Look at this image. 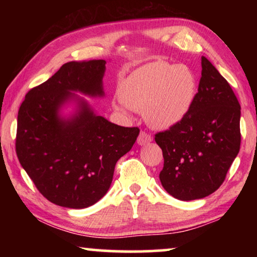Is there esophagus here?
Instances as JSON below:
<instances>
[{
  "label": "esophagus",
  "instance_id": "obj_1",
  "mask_svg": "<svg viewBox=\"0 0 257 257\" xmlns=\"http://www.w3.org/2000/svg\"><path fill=\"white\" fill-rule=\"evenodd\" d=\"M152 141H153V137H152L150 134H147L145 132H142L141 134H139V136L137 138L138 145H146V144H149V143H151Z\"/></svg>",
  "mask_w": 257,
  "mask_h": 257
}]
</instances>
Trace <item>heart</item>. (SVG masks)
Wrapping results in <instances>:
<instances>
[{"label": "heart", "instance_id": "1", "mask_svg": "<svg viewBox=\"0 0 257 257\" xmlns=\"http://www.w3.org/2000/svg\"><path fill=\"white\" fill-rule=\"evenodd\" d=\"M197 89V78L189 67L158 61L137 69L120 82L122 102H115L114 108L143 112L151 127L169 129L188 115Z\"/></svg>", "mask_w": 257, "mask_h": 257}]
</instances>
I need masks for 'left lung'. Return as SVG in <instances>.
<instances>
[{
    "instance_id": "1",
    "label": "left lung",
    "mask_w": 257,
    "mask_h": 257,
    "mask_svg": "<svg viewBox=\"0 0 257 257\" xmlns=\"http://www.w3.org/2000/svg\"><path fill=\"white\" fill-rule=\"evenodd\" d=\"M240 105L205 56L198 93L180 123L155 135L163 152V188L180 201L204 198L222 185L240 149Z\"/></svg>"
}]
</instances>
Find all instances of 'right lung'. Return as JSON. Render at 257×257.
<instances>
[{
    "instance_id": "1",
    "label": "right lung",
    "mask_w": 257,
    "mask_h": 257,
    "mask_svg": "<svg viewBox=\"0 0 257 257\" xmlns=\"http://www.w3.org/2000/svg\"><path fill=\"white\" fill-rule=\"evenodd\" d=\"M105 60L71 61L30 89L18 112L16 152L21 167L50 202L85 208L111 186L116 161L132 150L137 127L112 123L76 93L103 97ZM73 103L75 111L63 116Z\"/></svg>"
}]
</instances>
